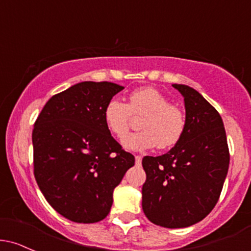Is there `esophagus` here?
<instances>
[{
	"mask_svg": "<svg viewBox=\"0 0 251 251\" xmlns=\"http://www.w3.org/2000/svg\"><path fill=\"white\" fill-rule=\"evenodd\" d=\"M134 159H136V165H141L142 156H139V155H136V156H134Z\"/></svg>",
	"mask_w": 251,
	"mask_h": 251,
	"instance_id": "esophagus-1",
	"label": "esophagus"
}]
</instances>
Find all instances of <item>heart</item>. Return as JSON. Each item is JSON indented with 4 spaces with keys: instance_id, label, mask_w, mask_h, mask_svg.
<instances>
[{
    "instance_id": "1",
    "label": "heart",
    "mask_w": 251,
    "mask_h": 251,
    "mask_svg": "<svg viewBox=\"0 0 251 251\" xmlns=\"http://www.w3.org/2000/svg\"><path fill=\"white\" fill-rule=\"evenodd\" d=\"M132 114L141 117L142 131L121 139L128 150H146L156 147L160 150L173 148L183 137L186 120L184 112L155 88H141L128 96L127 104L113 99L105 104L103 119L109 132L123 137L128 131Z\"/></svg>"
}]
</instances>
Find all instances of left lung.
<instances>
[{
    "mask_svg": "<svg viewBox=\"0 0 251 251\" xmlns=\"http://www.w3.org/2000/svg\"><path fill=\"white\" fill-rule=\"evenodd\" d=\"M173 88L184 97L185 131L168 152L142 160L147 174L142 207L155 225L181 228L203 220L215 207L230 152L218 110L195 89L183 84Z\"/></svg>",
    "mask_w": 251,
    "mask_h": 251,
    "instance_id": "8db88e82",
    "label": "left lung"
}]
</instances>
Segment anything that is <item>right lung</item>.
Here are the masks:
<instances>
[{"label": "right lung", "instance_id": "1", "mask_svg": "<svg viewBox=\"0 0 251 251\" xmlns=\"http://www.w3.org/2000/svg\"><path fill=\"white\" fill-rule=\"evenodd\" d=\"M124 86L81 81L54 95L32 131L33 173L48 203L75 223L103 220L134 156L104 124L105 104Z\"/></svg>", "mask_w": 251, "mask_h": 251}]
</instances>
